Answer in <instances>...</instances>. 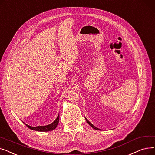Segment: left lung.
Here are the masks:
<instances>
[{"label": "left lung", "instance_id": "left-lung-1", "mask_svg": "<svg viewBox=\"0 0 155 155\" xmlns=\"http://www.w3.org/2000/svg\"><path fill=\"white\" fill-rule=\"evenodd\" d=\"M85 119H86V118H85ZM86 122L88 123V124H89V125H90V126H91V127H92L93 129H96V130H100V129H98V128H97V127H96L95 126H93V125L90 122V121H88V120L87 119H86Z\"/></svg>", "mask_w": 155, "mask_h": 155}]
</instances>
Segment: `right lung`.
<instances>
[{
  "mask_svg": "<svg viewBox=\"0 0 155 155\" xmlns=\"http://www.w3.org/2000/svg\"><path fill=\"white\" fill-rule=\"evenodd\" d=\"M58 121H59V115H58L57 119H55V120L52 122L51 124L47 125V126H37V127H32L30 126H28V125L25 124L26 126L29 128L30 129L34 130H36V131H41V132H47V131H50V130H54L56 127L57 126V125L58 124Z\"/></svg>",
  "mask_w": 155,
  "mask_h": 155,
  "instance_id": "add662e5",
  "label": "right lung"
}]
</instances>
